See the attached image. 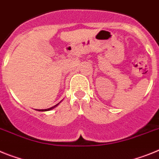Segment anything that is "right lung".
<instances>
[{
	"mask_svg": "<svg viewBox=\"0 0 159 159\" xmlns=\"http://www.w3.org/2000/svg\"><path fill=\"white\" fill-rule=\"evenodd\" d=\"M60 102H59V103H60ZM59 103H57V105H55L54 106H52V107H51V108H49V109H45V110H38V111H48V110H53V108H55V107H56V106H57V105H58Z\"/></svg>",
	"mask_w": 159,
	"mask_h": 159,
	"instance_id": "obj_1",
	"label": "right lung"
}]
</instances>
